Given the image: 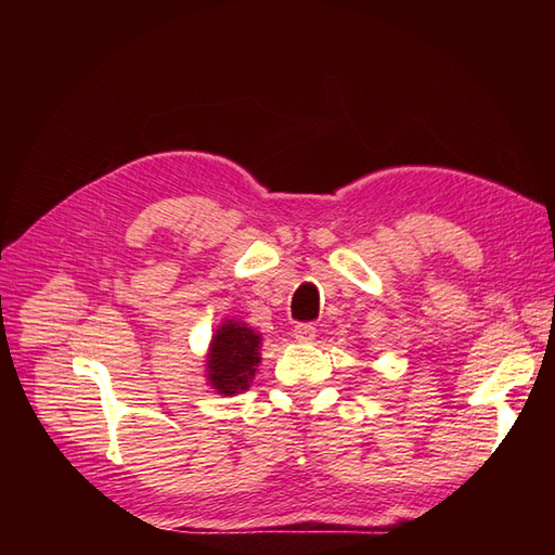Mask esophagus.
Listing matches in <instances>:
<instances>
[{
    "label": "esophagus",
    "mask_w": 555,
    "mask_h": 555,
    "mask_svg": "<svg viewBox=\"0 0 555 555\" xmlns=\"http://www.w3.org/2000/svg\"><path fill=\"white\" fill-rule=\"evenodd\" d=\"M314 336H317V328L312 324H298L293 328V338H296L298 344H310V340H314Z\"/></svg>",
    "instance_id": "1"
}]
</instances>
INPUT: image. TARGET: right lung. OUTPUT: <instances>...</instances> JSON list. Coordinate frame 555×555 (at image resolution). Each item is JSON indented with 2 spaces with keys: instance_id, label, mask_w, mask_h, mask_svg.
<instances>
[{
  "instance_id": "right-lung-1",
  "label": "right lung",
  "mask_w": 555,
  "mask_h": 555,
  "mask_svg": "<svg viewBox=\"0 0 555 555\" xmlns=\"http://www.w3.org/2000/svg\"><path fill=\"white\" fill-rule=\"evenodd\" d=\"M262 334L241 320H223L211 334L205 379L219 396H235L250 388L262 362Z\"/></svg>"
}]
</instances>
